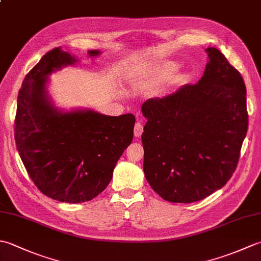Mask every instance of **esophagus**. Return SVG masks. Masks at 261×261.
Returning <instances> with one entry per match:
<instances>
[{"label":"esophagus","mask_w":261,"mask_h":261,"mask_svg":"<svg viewBox=\"0 0 261 261\" xmlns=\"http://www.w3.org/2000/svg\"><path fill=\"white\" fill-rule=\"evenodd\" d=\"M135 137H140L143 132V125L141 124V122H136L135 124Z\"/></svg>","instance_id":"34e87169"}]
</instances>
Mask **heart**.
Masks as SVG:
<instances>
[{"instance_id":"obj_1","label":"heart","mask_w":261,"mask_h":261,"mask_svg":"<svg viewBox=\"0 0 261 261\" xmlns=\"http://www.w3.org/2000/svg\"><path fill=\"white\" fill-rule=\"evenodd\" d=\"M175 66H171V65H164V66H159L158 68H156L153 70V76L156 77L158 80H164V79H167L171 74L175 71Z\"/></svg>"}]
</instances>
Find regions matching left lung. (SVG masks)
<instances>
[{
	"label": "left lung",
	"instance_id": "1",
	"mask_svg": "<svg viewBox=\"0 0 261 261\" xmlns=\"http://www.w3.org/2000/svg\"><path fill=\"white\" fill-rule=\"evenodd\" d=\"M197 84L142 104L143 171L152 190L173 203H192L222 188L233 175L248 130L241 74L218 49Z\"/></svg>",
	"mask_w": 261,
	"mask_h": 261
}]
</instances>
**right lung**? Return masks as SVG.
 I'll return each mask as SVG.
<instances>
[{
	"instance_id": "obj_1",
	"label": "right lung",
	"mask_w": 261,
	"mask_h": 261,
	"mask_svg": "<svg viewBox=\"0 0 261 261\" xmlns=\"http://www.w3.org/2000/svg\"><path fill=\"white\" fill-rule=\"evenodd\" d=\"M97 56L98 50H90ZM77 60L57 47L24 77L14 121L15 145L38 190L59 202L82 203L102 193L134 138V114L92 110L63 113L48 97V75Z\"/></svg>"
}]
</instances>
